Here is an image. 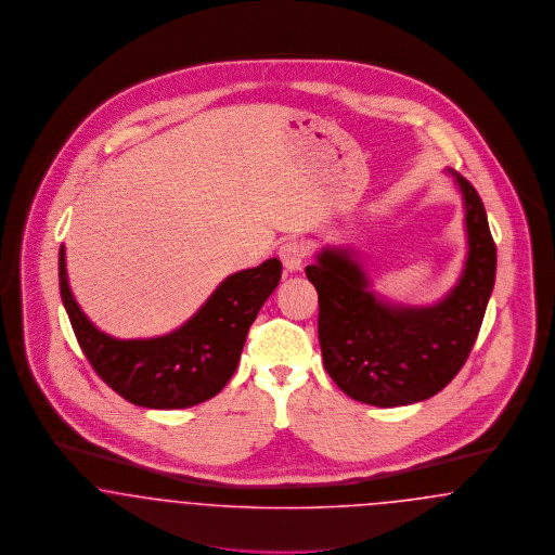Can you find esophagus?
<instances>
[{"instance_id": "1", "label": "esophagus", "mask_w": 555, "mask_h": 555, "mask_svg": "<svg viewBox=\"0 0 555 555\" xmlns=\"http://www.w3.org/2000/svg\"><path fill=\"white\" fill-rule=\"evenodd\" d=\"M280 259L286 267V271H298L307 259V246L300 240H286L280 246Z\"/></svg>"}]
</instances>
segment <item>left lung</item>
Returning <instances> with one entry per match:
<instances>
[{
    "mask_svg": "<svg viewBox=\"0 0 555 555\" xmlns=\"http://www.w3.org/2000/svg\"><path fill=\"white\" fill-rule=\"evenodd\" d=\"M466 203L467 259L457 286L433 307H390L367 291L347 250L325 248L305 269L320 298L321 354L350 399L399 408L435 397L464 367L495 286L496 248L485 205L457 176Z\"/></svg>",
    "mask_w": 555,
    "mask_h": 555,
    "instance_id": "left-lung-1",
    "label": "left lung"
}]
</instances>
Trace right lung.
<instances>
[{
    "instance_id": "add662e5",
    "label": "right lung",
    "mask_w": 555,
    "mask_h": 555,
    "mask_svg": "<svg viewBox=\"0 0 555 555\" xmlns=\"http://www.w3.org/2000/svg\"><path fill=\"white\" fill-rule=\"evenodd\" d=\"M59 271L64 309L95 374L133 405L183 409L212 399L234 376L248 327L280 284L282 263L269 259L230 275L192 320L147 340H117L83 315L68 288L64 246Z\"/></svg>"
}]
</instances>
